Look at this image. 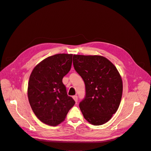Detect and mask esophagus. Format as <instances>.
<instances>
[{"mask_svg":"<svg viewBox=\"0 0 151 151\" xmlns=\"http://www.w3.org/2000/svg\"><path fill=\"white\" fill-rule=\"evenodd\" d=\"M72 98H73V99H74V101H76V104H77V100H78V98H77V96H76V95H75V96H73Z\"/></svg>","mask_w":151,"mask_h":151,"instance_id":"obj_1","label":"esophagus"}]
</instances>
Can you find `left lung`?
<instances>
[{
    "label": "left lung",
    "mask_w": 151,
    "mask_h": 151,
    "mask_svg": "<svg viewBox=\"0 0 151 151\" xmlns=\"http://www.w3.org/2000/svg\"><path fill=\"white\" fill-rule=\"evenodd\" d=\"M73 64L83 78L86 96L79 103L85 119L101 125L111 119L119 107L123 83L116 67L99 55H74Z\"/></svg>",
    "instance_id": "obj_1"
}]
</instances>
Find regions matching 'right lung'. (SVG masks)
Returning a JSON list of instances; mask_svg holds the SVG:
<instances>
[{
  "label": "right lung",
  "instance_id": "obj_1",
  "mask_svg": "<svg viewBox=\"0 0 151 151\" xmlns=\"http://www.w3.org/2000/svg\"><path fill=\"white\" fill-rule=\"evenodd\" d=\"M72 54L60 53L48 57L36 65L29 77L28 96L35 115L45 124H60L74 106L62 79L70 71Z\"/></svg>",
  "mask_w": 151,
  "mask_h": 151
}]
</instances>
